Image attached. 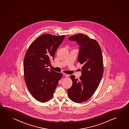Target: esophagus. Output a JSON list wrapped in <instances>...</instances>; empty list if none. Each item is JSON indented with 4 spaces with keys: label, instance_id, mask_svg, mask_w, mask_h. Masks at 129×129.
<instances>
[{
    "label": "esophagus",
    "instance_id": "1",
    "mask_svg": "<svg viewBox=\"0 0 129 129\" xmlns=\"http://www.w3.org/2000/svg\"><path fill=\"white\" fill-rule=\"evenodd\" d=\"M63 75L64 76H65V77H68L69 76V75L67 74H66V73H63Z\"/></svg>",
    "mask_w": 129,
    "mask_h": 129
}]
</instances>
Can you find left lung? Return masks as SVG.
I'll list each match as a JSON object with an SVG mask.
<instances>
[{"mask_svg": "<svg viewBox=\"0 0 129 129\" xmlns=\"http://www.w3.org/2000/svg\"><path fill=\"white\" fill-rule=\"evenodd\" d=\"M68 39L75 41L79 46L77 61L83 64L79 79L70 76L72 85L68 89V95L76 103H82L94 93L103 76L104 68L101 48L97 41L86 35L79 34Z\"/></svg>", "mask_w": 129, "mask_h": 129, "instance_id": "left-lung-1", "label": "left lung"}]
</instances>
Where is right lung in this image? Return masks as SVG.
I'll use <instances>...</instances> for the list:
<instances>
[{
  "label": "right lung",
  "instance_id": "add662e5",
  "mask_svg": "<svg viewBox=\"0 0 129 129\" xmlns=\"http://www.w3.org/2000/svg\"><path fill=\"white\" fill-rule=\"evenodd\" d=\"M65 35L56 36L49 34L41 35L30 45L25 54L23 71L27 89L34 98L45 102L53 96L62 74L48 67L54 59L57 49Z\"/></svg>",
  "mask_w": 129,
  "mask_h": 129
}]
</instances>
